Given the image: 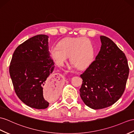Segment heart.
I'll return each instance as SVG.
<instances>
[{
	"mask_svg": "<svg viewBox=\"0 0 134 134\" xmlns=\"http://www.w3.org/2000/svg\"><path fill=\"white\" fill-rule=\"evenodd\" d=\"M51 53L56 64L63 66L69 56L73 66L85 68L92 63L94 56V48L92 42L83 37H67L53 45Z\"/></svg>",
	"mask_w": 134,
	"mask_h": 134,
	"instance_id": "heart-1",
	"label": "heart"
}]
</instances>
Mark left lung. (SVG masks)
<instances>
[{
	"mask_svg": "<svg viewBox=\"0 0 134 134\" xmlns=\"http://www.w3.org/2000/svg\"><path fill=\"white\" fill-rule=\"evenodd\" d=\"M100 38L102 45L95 60L80 75L81 99L94 110L111 106L121 97L129 74L125 53L109 37Z\"/></svg>",
	"mask_w": 134,
	"mask_h": 134,
	"instance_id": "left-lung-1",
	"label": "left lung"
}]
</instances>
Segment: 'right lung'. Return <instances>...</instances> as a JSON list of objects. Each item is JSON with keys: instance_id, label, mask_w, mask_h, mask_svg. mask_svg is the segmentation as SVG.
<instances>
[{"instance_id": "1", "label": "right lung", "mask_w": 134, "mask_h": 134, "mask_svg": "<svg viewBox=\"0 0 134 134\" xmlns=\"http://www.w3.org/2000/svg\"><path fill=\"white\" fill-rule=\"evenodd\" d=\"M48 38L38 35L24 41L15 49L9 66L16 95L36 109H45L49 105L43 96L44 89L51 94V101L60 92V78L52 75L54 64L49 51Z\"/></svg>"}]
</instances>
